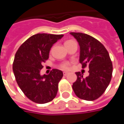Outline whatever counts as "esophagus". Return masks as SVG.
Masks as SVG:
<instances>
[{
    "mask_svg": "<svg viewBox=\"0 0 124 124\" xmlns=\"http://www.w3.org/2000/svg\"><path fill=\"white\" fill-rule=\"evenodd\" d=\"M68 74V72H63V75L64 76H67Z\"/></svg>",
    "mask_w": 124,
    "mask_h": 124,
    "instance_id": "1",
    "label": "esophagus"
}]
</instances>
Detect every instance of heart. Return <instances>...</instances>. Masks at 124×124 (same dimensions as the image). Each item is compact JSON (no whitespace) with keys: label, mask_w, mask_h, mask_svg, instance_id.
I'll return each mask as SVG.
<instances>
[{"label":"heart","mask_w":124,"mask_h":124,"mask_svg":"<svg viewBox=\"0 0 124 124\" xmlns=\"http://www.w3.org/2000/svg\"><path fill=\"white\" fill-rule=\"evenodd\" d=\"M71 41H66L65 43V44H66V43H68L70 42H71ZM70 63L68 62H65L63 63H62V64L61 65V68L63 70H68L70 68Z\"/></svg>","instance_id":"obj_1"}]
</instances>
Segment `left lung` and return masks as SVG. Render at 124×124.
Segmentation results:
<instances>
[{
    "mask_svg": "<svg viewBox=\"0 0 124 124\" xmlns=\"http://www.w3.org/2000/svg\"><path fill=\"white\" fill-rule=\"evenodd\" d=\"M80 47L79 62L82 68H89V76L83 78L80 72H76L77 81L72 88L80 99L93 101L101 97L112 78V63L106 47L93 36L80 32H70Z\"/></svg>",
    "mask_w": 124,
    "mask_h": 124,
    "instance_id": "obj_1",
    "label": "left lung"
}]
</instances>
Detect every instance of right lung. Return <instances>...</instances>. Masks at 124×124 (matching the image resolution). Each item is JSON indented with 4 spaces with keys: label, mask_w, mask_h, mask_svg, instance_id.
Masks as SVG:
<instances>
[{
    "label": "right lung",
    "mask_w": 124,
    "mask_h": 124,
    "mask_svg": "<svg viewBox=\"0 0 124 124\" xmlns=\"http://www.w3.org/2000/svg\"><path fill=\"white\" fill-rule=\"evenodd\" d=\"M63 34H36L22 44L15 54L13 72L17 83L29 99L37 103L52 101L58 92L63 72L53 69L48 75H41L42 64L49 58L52 45Z\"/></svg>",
    "instance_id": "obj_1"
}]
</instances>
